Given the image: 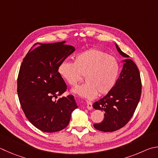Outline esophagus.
Wrapping results in <instances>:
<instances>
[{
	"label": "esophagus",
	"instance_id": "34e87169",
	"mask_svg": "<svg viewBox=\"0 0 158 158\" xmlns=\"http://www.w3.org/2000/svg\"><path fill=\"white\" fill-rule=\"evenodd\" d=\"M86 107L88 110H91V109H93V103L90 101H87L86 102Z\"/></svg>",
	"mask_w": 158,
	"mask_h": 158
}]
</instances>
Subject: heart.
<instances>
[{"label": "heart", "instance_id": "1", "mask_svg": "<svg viewBox=\"0 0 158 158\" xmlns=\"http://www.w3.org/2000/svg\"><path fill=\"white\" fill-rule=\"evenodd\" d=\"M119 70V64L115 57L96 49L77 54L74 64L64 61L58 68L60 76L71 85H76L81 79V75L85 76L86 83L73 88L72 92L90 99L113 90Z\"/></svg>", "mask_w": 158, "mask_h": 158}]
</instances>
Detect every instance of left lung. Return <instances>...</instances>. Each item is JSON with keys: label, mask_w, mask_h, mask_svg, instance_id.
Masks as SVG:
<instances>
[{"label": "left lung", "mask_w": 158, "mask_h": 158, "mask_svg": "<svg viewBox=\"0 0 158 158\" xmlns=\"http://www.w3.org/2000/svg\"><path fill=\"white\" fill-rule=\"evenodd\" d=\"M115 46L120 55L126 58L122 60V70L113 90L93 104L94 109L104 112V120L93 124L97 130L104 132L115 131L127 124L135 111L142 93L140 74L136 64L116 44Z\"/></svg>", "instance_id": "1"}]
</instances>
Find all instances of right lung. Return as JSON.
<instances>
[{
    "label": "right lung",
    "instance_id": "obj_1",
    "mask_svg": "<svg viewBox=\"0 0 158 158\" xmlns=\"http://www.w3.org/2000/svg\"><path fill=\"white\" fill-rule=\"evenodd\" d=\"M65 44H34L23 60L17 80L19 102L25 116L36 128L46 133L65 128L72 112L78 108L73 95L58 98L67 89L59 66L75 50ZM36 44L40 46L33 49Z\"/></svg>",
    "mask_w": 158,
    "mask_h": 158
}]
</instances>
